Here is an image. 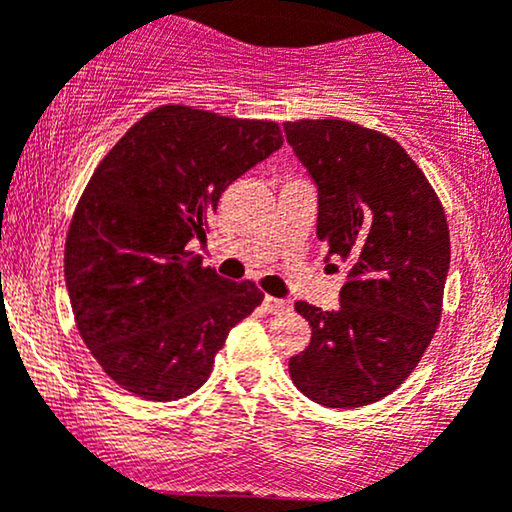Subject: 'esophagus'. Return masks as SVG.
<instances>
[{"instance_id":"34e87169","label":"esophagus","mask_w":512,"mask_h":512,"mask_svg":"<svg viewBox=\"0 0 512 512\" xmlns=\"http://www.w3.org/2000/svg\"><path fill=\"white\" fill-rule=\"evenodd\" d=\"M291 303L284 299H274V296H265V311L267 313H284L289 311Z\"/></svg>"}]
</instances>
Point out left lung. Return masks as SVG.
<instances>
[{"label": "left lung", "mask_w": 512, "mask_h": 512, "mask_svg": "<svg viewBox=\"0 0 512 512\" xmlns=\"http://www.w3.org/2000/svg\"><path fill=\"white\" fill-rule=\"evenodd\" d=\"M286 143L318 189V240L350 262L340 306L299 301L311 342L289 359L303 396L359 408L418 367L442 316L449 230L411 155L384 133L340 119L284 123Z\"/></svg>", "instance_id": "left-lung-1"}]
</instances>
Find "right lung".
Segmentation results:
<instances>
[{
  "instance_id": "1",
  "label": "right lung",
  "mask_w": 512,
  "mask_h": 512,
  "mask_svg": "<svg viewBox=\"0 0 512 512\" xmlns=\"http://www.w3.org/2000/svg\"><path fill=\"white\" fill-rule=\"evenodd\" d=\"M274 121L160 106L128 128L84 189L65 243V284L84 345L148 401L209 379L230 328L265 294L189 252L228 184L282 148Z\"/></svg>"
}]
</instances>
